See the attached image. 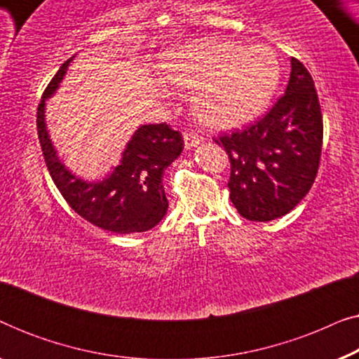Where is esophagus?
<instances>
[{
    "label": "esophagus",
    "mask_w": 359,
    "mask_h": 359,
    "mask_svg": "<svg viewBox=\"0 0 359 359\" xmlns=\"http://www.w3.org/2000/svg\"><path fill=\"white\" fill-rule=\"evenodd\" d=\"M201 142H203V137H199L198 134H194V132H186L184 134V147L186 150L189 149H194V147H198Z\"/></svg>",
    "instance_id": "esophagus-1"
}]
</instances>
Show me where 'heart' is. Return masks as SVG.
<instances>
[{
    "instance_id": "obj_1",
    "label": "heart",
    "mask_w": 359,
    "mask_h": 359,
    "mask_svg": "<svg viewBox=\"0 0 359 359\" xmlns=\"http://www.w3.org/2000/svg\"><path fill=\"white\" fill-rule=\"evenodd\" d=\"M166 81L196 90L194 111L210 127H233L263 114L276 91L281 67L266 47L229 39H201L160 53Z\"/></svg>"
}]
</instances>
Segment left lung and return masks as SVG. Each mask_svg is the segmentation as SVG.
<instances>
[{"mask_svg":"<svg viewBox=\"0 0 359 359\" xmlns=\"http://www.w3.org/2000/svg\"><path fill=\"white\" fill-rule=\"evenodd\" d=\"M323 124L307 68L291 58L286 93L263 119L215 139L230 160V201L242 217L268 222L296 208L313 184Z\"/></svg>","mask_w":359,"mask_h":359,"instance_id":"obj_1","label":"left lung"}]
</instances>
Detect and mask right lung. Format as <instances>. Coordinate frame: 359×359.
Wrapping results in <instances>:
<instances>
[{
    "label": "right lung",
    "instance_id": "obj_1",
    "mask_svg": "<svg viewBox=\"0 0 359 359\" xmlns=\"http://www.w3.org/2000/svg\"><path fill=\"white\" fill-rule=\"evenodd\" d=\"M73 58L55 73L37 107V134L47 168L70 208L88 222L114 233L147 232L168 210L163 171L183 151V137L165 122L140 126L127 142L119 165L104 178L86 181L72 173L48 135L46 102L55 95Z\"/></svg>",
    "mask_w": 359,
    "mask_h": 359
}]
</instances>
